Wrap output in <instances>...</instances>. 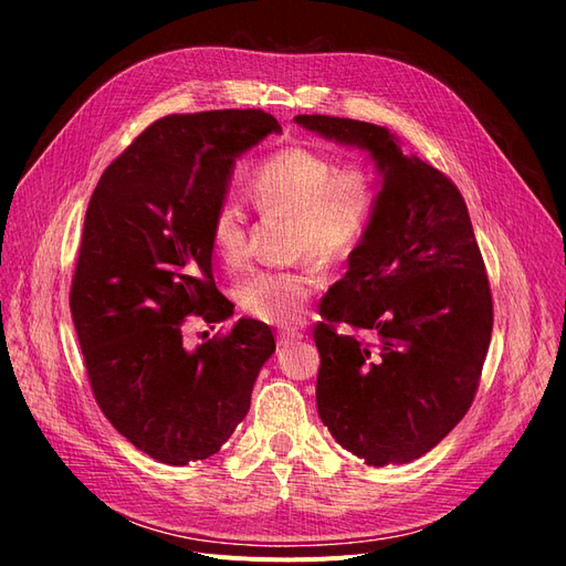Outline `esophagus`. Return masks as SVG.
Masks as SVG:
<instances>
[{"label": "esophagus", "mask_w": 566, "mask_h": 566, "mask_svg": "<svg viewBox=\"0 0 566 566\" xmlns=\"http://www.w3.org/2000/svg\"><path fill=\"white\" fill-rule=\"evenodd\" d=\"M303 338V332L301 329H294V326H286V329H280L277 334V343L280 345H289V343H296Z\"/></svg>", "instance_id": "obj_1"}]
</instances>
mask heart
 I'll return each instance as SVG.
<instances>
[{
  "instance_id": "1",
  "label": "heart",
  "mask_w": 566,
  "mask_h": 566,
  "mask_svg": "<svg viewBox=\"0 0 566 566\" xmlns=\"http://www.w3.org/2000/svg\"><path fill=\"white\" fill-rule=\"evenodd\" d=\"M247 188L259 209L286 211L294 251L313 249L329 261H343L361 244L374 209L376 186L361 167L336 169V161L307 148H284L265 157L249 174ZM211 247L226 265L247 256L244 213L226 202L211 216ZM324 270L315 253L289 268H263L237 286L251 317L286 324L303 315L310 296L322 286Z\"/></svg>"
}]
</instances>
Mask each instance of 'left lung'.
Listing matches in <instances>:
<instances>
[{"instance_id":"8db88e82","label":"left lung","mask_w":566,"mask_h":566,"mask_svg":"<svg viewBox=\"0 0 566 566\" xmlns=\"http://www.w3.org/2000/svg\"><path fill=\"white\" fill-rule=\"evenodd\" d=\"M294 122L364 150L380 176L371 226L319 307V418L367 465L416 461L470 409L494 326L468 207L386 126L329 115Z\"/></svg>"}]
</instances>
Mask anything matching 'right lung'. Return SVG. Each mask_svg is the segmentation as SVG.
<instances>
[{
	"mask_svg": "<svg viewBox=\"0 0 566 566\" xmlns=\"http://www.w3.org/2000/svg\"><path fill=\"white\" fill-rule=\"evenodd\" d=\"M270 134L263 111L171 115L150 124L101 176L84 218L70 313L107 421L159 463L188 465L244 421L275 353L265 322L188 348L184 319L216 324L234 305L216 289L211 216L234 159Z\"/></svg>",
	"mask_w": 566,
	"mask_h": 566,
	"instance_id": "obj_1",
	"label": "right lung"
}]
</instances>
